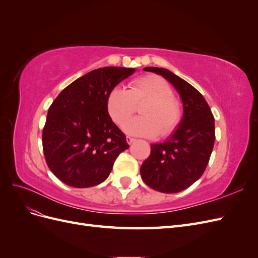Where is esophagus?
Returning <instances> with one entry per match:
<instances>
[{"label": "esophagus", "mask_w": 258, "mask_h": 258, "mask_svg": "<svg viewBox=\"0 0 258 258\" xmlns=\"http://www.w3.org/2000/svg\"><path fill=\"white\" fill-rule=\"evenodd\" d=\"M126 140H127V143H128V144H132V143H134V142L136 141V139L131 138V137H127Z\"/></svg>", "instance_id": "esophagus-1"}]
</instances>
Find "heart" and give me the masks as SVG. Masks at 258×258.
<instances>
[{
	"label": "heart",
	"instance_id": "1",
	"mask_svg": "<svg viewBox=\"0 0 258 258\" xmlns=\"http://www.w3.org/2000/svg\"><path fill=\"white\" fill-rule=\"evenodd\" d=\"M141 108L142 117H136L123 124V131L130 136L155 138L172 135L182 120V103L174 97L171 85L157 75H146L132 81L130 89L116 86L107 96L106 107L114 122L122 124Z\"/></svg>",
	"mask_w": 258,
	"mask_h": 258
}]
</instances>
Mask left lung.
Here are the masks:
<instances>
[{"mask_svg": "<svg viewBox=\"0 0 258 258\" xmlns=\"http://www.w3.org/2000/svg\"><path fill=\"white\" fill-rule=\"evenodd\" d=\"M144 71L162 75L182 98L181 123L166 142L151 145V155L141 166L143 182L151 188L174 194L188 188L204 174L215 141L214 117L206 99L190 84L163 68Z\"/></svg>", "mask_w": 258, "mask_h": 258, "instance_id": "1", "label": "left lung"}]
</instances>
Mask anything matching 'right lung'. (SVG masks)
Masks as SVG:
<instances>
[{
    "label": "right lung",
    "instance_id": "1",
    "mask_svg": "<svg viewBox=\"0 0 258 258\" xmlns=\"http://www.w3.org/2000/svg\"><path fill=\"white\" fill-rule=\"evenodd\" d=\"M135 71L119 67L93 70L53 100L43 129V151L48 168L64 184L86 188L102 183L118 155L129 147L108 115L106 100Z\"/></svg>",
    "mask_w": 258,
    "mask_h": 258
}]
</instances>
